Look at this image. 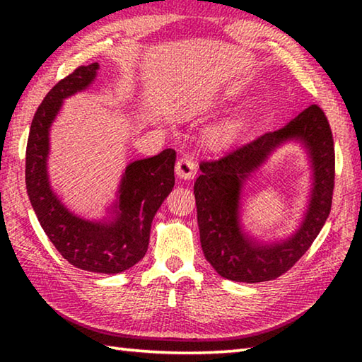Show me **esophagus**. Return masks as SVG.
<instances>
[{"mask_svg": "<svg viewBox=\"0 0 362 362\" xmlns=\"http://www.w3.org/2000/svg\"><path fill=\"white\" fill-rule=\"evenodd\" d=\"M196 170H198V163L193 158L183 156L175 164V174L183 180H192L194 179Z\"/></svg>", "mask_w": 362, "mask_h": 362, "instance_id": "esophagus-1", "label": "esophagus"}]
</instances>
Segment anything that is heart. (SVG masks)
<instances>
[{
  "instance_id": "1",
  "label": "heart",
  "mask_w": 362,
  "mask_h": 362,
  "mask_svg": "<svg viewBox=\"0 0 362 362\" xmlns=\"http://www.w3.org/2000/svg\"><path fill=\"white\" fill-rule=\"evenodd\" d=\"M238 136V127L233 122H223L217 127H214L209 134V144L216 148H223V146H228L230 144L235 142Z\"/></svg>"
}]
</instances>
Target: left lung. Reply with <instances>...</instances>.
<instances>
[{"instance_id": "1", "label": "left lung", "mask_w": 362, "mask_h": 362, "mask_svg": "<svg viewBox=\"0 0 362 362\" xmlns=\"http://www.w3.org/2000/svg\"><path fill=\"white\" fill-rule=\"evenodd\" d=\"M289 139L309 151L314 189L299 230L287 240L262 245L242 231L239 199L242 183L267 156ZM194 182L201 247L206 260L222 278L238 283H263L284 274L320 235L332 207L335 151L329 121L311 105L278 131L267 132L216 161L199 164Z\"/></svg>"}]
</instances>
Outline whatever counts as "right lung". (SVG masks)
Masks as SVG:
<instances>
[{
  "instance_id": "right-lung-1",
  "label": "right lung",
  "mask_w": 362,
  "mask_h": 362,
  "mask_svg": "<svg viewBox=\"0 0 362 362\" xmlns=\"http://www.w3.org/2000/svg\"><path fill=\"white\" fill-rule=\"evenodd\" d=\"M97 70V62L78 66L49 90L36 110L27 142L25 183L36 217L60 255L86 272L115 274L136 265L148 249L153 217L175 183V151L168 148L126 168L112 220L90 222L66 209L49 185V129L62 100L88 89Z\"/></svg>"
}]
</instances>
